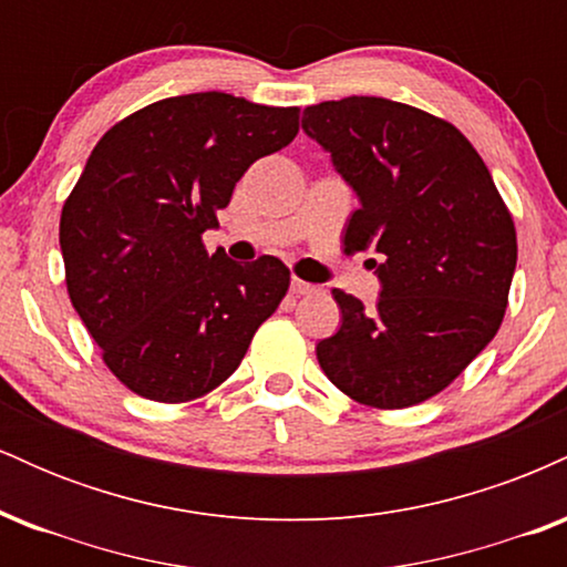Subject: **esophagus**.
Listing matches in <instances>:
<instances>
[{"label": "esophagus", "mask_w": 567, "mask_h": 567, "mask_svg": "<svg viewBox=\"0 0 567 567\" xmlns=\"http://www.w3.org/2000/svg\"><path fill=\"white\" fill-rule=\"evenodd\" d=\"M317 288H315V285H309V282H303V279H292V282H290V292H292V296H309V292H315Z\"/></svg>", "instance_id": "1"}]
</instances>
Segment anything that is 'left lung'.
I'll list each match as a JSON object with an SVG mask.
<instances>
[{
    "mask_svg": "<svg viewBox=\"0 0 567 567\" xmlns=\"http://www.w3.org/2000/svg\"><path fill=\"white\" fill-rule=\"evenodd\" d=\"M303 130L360 197L347 252L370 258L379 303L333 290L341 328L317 343L330 381L379 410L419 405L464 373L504 320L517 231L491 171L451 122L389 97L303 112Z\"/></svg>",
    "mask_w": 567,
    "mask_h": 567,
    "instance_id": "8db88e82",
    "label": "left lung"
}]
</instances>
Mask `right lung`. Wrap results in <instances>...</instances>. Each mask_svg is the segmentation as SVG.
<instances>
[{"mask_svg":"<svg viewBox=\"0 0 567 567\" xmlns=\"http://www.w3.org/2000/svg\"><path fill=\"white\" fill-rule=\"evenodd\" d=\"M298 112L226 93L148 103L95 143L61 210L71 306L130 392L192 402L220 386L290 288L275 256L234 264L202 234Z\"/></svg>","mask_w":567,"mask_h":567,"instance_id":"right-lung-1","label":"right lung"}]
</instances>
